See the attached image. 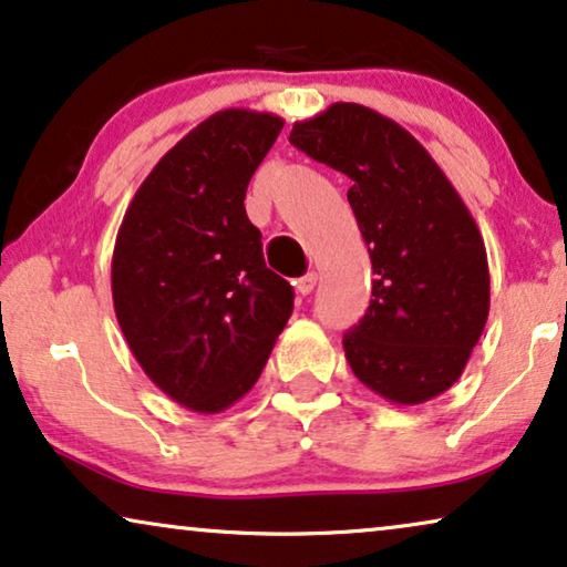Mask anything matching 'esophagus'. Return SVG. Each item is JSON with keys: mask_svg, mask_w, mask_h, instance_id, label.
Returning a JSON list of instances; mask_svg holds the SVG:
<instances>
[{"mask_svg": "<svg viewBox=\"0 0 567 567\" xmlns=\"http://www.w3.org/2000/svg\"><path fill=\"white\" fill-rule=\"evenodd\" d=\"M315 286H317V274H307L297 281V291L301 293V297H307V293L315 291Z\"/></svg>", "mask_w": 567, "mask_h": 567, "instance_id": "34e87169", "label": "esophagus"}]
</instances>
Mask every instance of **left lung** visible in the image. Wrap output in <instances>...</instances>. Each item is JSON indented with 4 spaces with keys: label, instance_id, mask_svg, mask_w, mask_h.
Wrapping results in <instances>:
<instances>
[{
    "label": "left lung",
    "instance_id": "left-lung-1",
    "mask_svg": "<svg viewBox=\"0 0 567 567\" xmlns=\"http://www.w3.org/2000/svg\"><path fill=\"white\" fill-rule=\"evenodd\" d=\"M289 142L351 177L348 204L369 245L367 315L343 336L371 392L421 405L467 367L491 309L485 243L460 193L400 123L355 103L297 121Z\"/></svg>",
    "mask_w": 567,
    "mask_h": 567
}]
</instances>
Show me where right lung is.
<instances>
[{
    "label": "right lung",
    "instance_id": "right-lung-1",
    "mask_svg": "<svg viewBox=\"0 0 567 567\" xmlns=\"http://www.w3.org/2000/svg\"><path fill=\"white\" fill-rule=\"evenodd\" d=\"M274 113L208 115L162 157L123 216L111 289L123 338L177 405L221 413L252 390L293 312L262 260L247 183L281 134Z\"/></svg>",
    "mask_w": 567,
    "mask_h": 567
}]
</instances>
